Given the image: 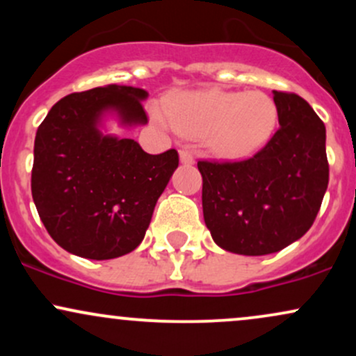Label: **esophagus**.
<instances>
[{"instance_id":"34e87169","label":"esophagus","mask_w":356,"mask_h":356,"mask_svg":"<svg viewBox=\"0 0 356 356\" xmlns=\"http://www.w3.org/2000/svg\"><path fill=\"white\" fill-rule=\"evenodd\" d=\"M181 162H182V164H186V165L194 164V154H192L191 150L182 149L181 150Z\"/></svg>"}]
</instances>
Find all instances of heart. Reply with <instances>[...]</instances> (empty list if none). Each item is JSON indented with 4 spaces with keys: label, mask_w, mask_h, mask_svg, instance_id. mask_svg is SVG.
<instances>
[{
    "label": "heart",
    "mask_w": 356,
    "mask_h": 356,
    "mask_svg": "<svg viewBox=\"0 0 356 356\" xmlns=\"http://www.w3.org/2000/svg\"><path fill=\"white\" fill-rule=\"evenodd\" d=\"M155 120L165 124L161 110ZM174 129L192 138H209L211 149L222 157H244L268 140L276 122V107L264 93L209 92L184 93L169 104Z\"/></svg>",
    "instance_id": "b5f03b06"
}]
</instances>
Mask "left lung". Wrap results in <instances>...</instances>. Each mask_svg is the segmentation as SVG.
Segmentation results:
<instances>
[{"label":"left lung","instance_id":"obj_1","mask_svg":"<svg viewBox=\"0 0 356 356\" xmlns=\"http://www.w3.org/2000/svg\"><path fill=\"white\" fill-rule=\"evenodd\" d=\"M280 129L252 157L199 161L214 243L244 256L277 252L313 226L328 187L326 129L296 93L273 92Z\"/></svg>","mask_w":356,"mask_h":356}]
</instances>
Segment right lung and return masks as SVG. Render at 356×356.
I'll return each instance as SVG.
<instances>
[{
    "label": "right lung",
    "instance_id": "1",
    "mask_svg": "<svg viewBox=\"0 0 356 356\" xmlns=\"http://www.w3.org/2000/svg\"><path fill=\"white\" fill-rule=\"evenodd\" d=\"M144 99L145 90L122 85L70 93L36 130L31 195L48 234L72 254L100 261L134 251L177 169L175 149L150 155L97 129L108 108L122 124H147Z\"/></svg>",
    "mask_w": 356,
    "mask_h": 356
}]
</instances>
